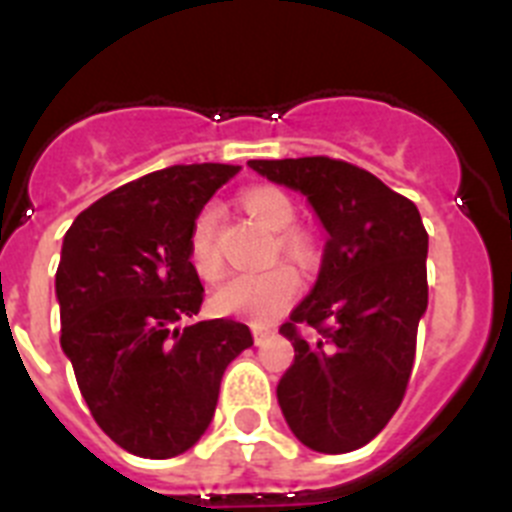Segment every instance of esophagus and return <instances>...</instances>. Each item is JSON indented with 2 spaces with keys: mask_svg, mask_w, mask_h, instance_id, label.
Listing matches in <instances>:
<instances>
[{
  "mask_svg": "<svg viewBox=\"0 0 512 512\" xmlns=\"http://www.w3.org/2000/svg\"><path fill=\"white\" fill-rule=\"evenodd\" d=\"M253 341H256V346H266L271 341V333L264 328H253Z\"/></svg>",
  "mask_w": 512,
  "mask_h": 512,
  "instance_id": "obj_1",
  "label": "esophagus"
}]
</instances>
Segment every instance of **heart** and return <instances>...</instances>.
<instances>
[{
	"mask_svg": "<svg viewBox=\"0 0 512 512\" xmlns=\"http://www.w3.org/2000/svg\"><path fill=\"white\" fill-rule=\"evenodd\" d=\"M243 207L251 212L261 225L279 233V248L297 261H307L312 256L310 235L302 230H286L295 223L297 207L277 187H253L243 192ZM217 220L220 210L215 202L202 207L194 217L189 230V261L202 279H215L220 274V251H217ZM300 292V277L287 264L271 266L264 271L233 274L212 292V310L220 315L243 318L253 325H266L279 318Z\"/></svg>",
	"mask_w": 512,
	"mask_h": 512,
	"instance_id": "b5f03b06",
	"label": "heart"
}]
</instances>
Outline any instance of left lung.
<instances>
[{"label":"left lung","instance_id":"left-lung-1","mask_svg":"<svg viewBox=\"0 0 512 512\" xmlns=\"http://www.w3.org/2000/svg\"><path fill=\"white\" fill-rule=\"evenodd\" d=\"M269 182L305 194L328 233L310 295L279 328L295 364L277 384L289 431L307 449L366 446L400 408L428 307V233L408 197L328 156L248 161ZM300 324H310L311 338Z\"/></svg>","mask_w":512,"mask_h":512}]
</instances>
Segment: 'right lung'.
<instances>
[{
    "mask_svg": "<svg viewBox=\"0 0 512 512\" xmlns=\"http://www.w3.org/2000/svg\"><path fill=\"white\" fill-rule=\"evenodd\" d=\"M241 166H169L122 184L63 235L61 348L92 418L120 449L171 459L200 441L248 325L194 320L202 287L189 230Z\"/></svg>",
    "mask_w": 512,
    "mask_h": 512,
    "instance_id": "right-lung-1",
    "label": "right lung"
}]
</instances>
